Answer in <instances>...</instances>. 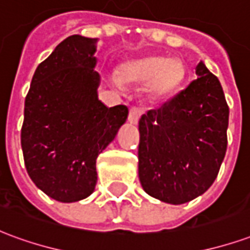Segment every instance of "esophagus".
<instances>
[{
  "label": "esophagus",
  "mask_w": 250,
  "mask_h": 250,
  "mask_svg": "<svg viewBox=\"0 0 250 250\" xmlns=\"http://www.w3.org/2000/svg\"><path fill=\"white\" fill-rule=\"evenodd\" d=\"M141 109L139 108H131L130 114H128V122L131 125H138V122L141 119Z\"/></svg>",
  "instance_id": "1"
}]
</instances>
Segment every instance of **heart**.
<instances>
[{
  "instance_id": "obj_1",
  "label": "heart",
  "mask_w": 250,
  "mask_h": 250,
  "mask_svg": "<svg viewBox=\"0 0 250 250\" xmlns=\"http://www.w3.org/2000/svg\"><path fill=\"white\" fill-rule=\"evenodd\" d=\"M186 77V68L179 59L165 56H146L122 62L118 78L112 79L116 87L123 84H146L152 98H165L178 89Z\"/></svg>"
}]
</instances>
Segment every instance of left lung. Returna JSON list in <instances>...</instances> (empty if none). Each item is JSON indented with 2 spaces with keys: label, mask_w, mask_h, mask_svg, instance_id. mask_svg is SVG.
Instances as JSON below:
<instances>
[{
  "label": "left lung",
  "mask_w": 250,
  "mask_h": 250,
  "mask_svg": "<svg viewBox=\"0 0 250 250\" xmlns=\"http://www.w3.org/2000/svg\"><path fill=\"white\" fill-rule=\"evenodd\" d=\"M195 75L186 89L139 120L142 188L170 205L202 195L225 158L229 122L225 95L204 62L195 66Z\"/></svg>",
  "instance_id": "8db88e82"
}]
</instances>
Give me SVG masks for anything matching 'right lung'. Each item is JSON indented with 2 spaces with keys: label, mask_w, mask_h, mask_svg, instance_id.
Instances as JSON below:
<instances>
[{
  "label": "right lung",
  "mask_w": 250,
  "mask_h": 250,
  "mask_svg": "<svg viewBox=\"0 0 250 250\" xmlns=\"http://www.w3.org/2000/svg\"><path fill=\"white\" fill-rule=\"evenodd\" d=\"M98 41L80 35L62 40L39 64L25 99V167L41 191L64 204L93 193L96 159L128 116L125 105L109 108L99 100Z\"/></svg>",
  "instance_id": "add662e5"
}]
</instances>
